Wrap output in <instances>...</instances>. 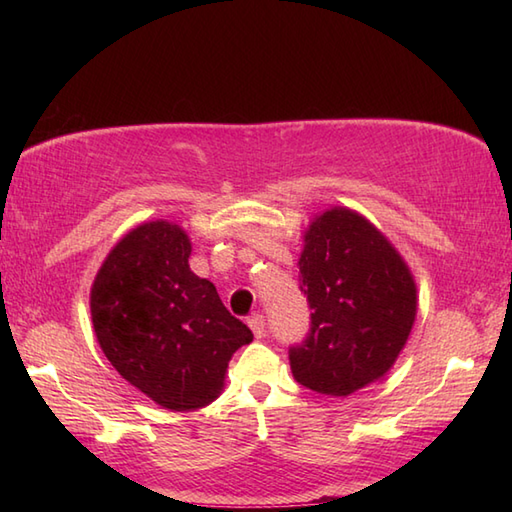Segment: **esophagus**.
I'll return each mask as SVG.
<instances>
[{
  "label": "esophagus",
  "instance_id": "34e87169",
  "mask_svg": "<svg viewBox=\"0 0 512 512\" xmlns=\"http://www.w3.org/2000/svg\"><path fill=\"white\" fill-rule=\"evenodd\" d=\"M248 325H250V330H253L255 339H264V336H266V319H264V314H253V317L248 319Z\"/></svg>",
  "mask_w": 512,
  "mask_h": 512
}]
</instances>
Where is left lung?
<instances>
[{"mask_svg":"<svg viewBox=\"0 0 512 512\" xmlns=\"http://www.w3.org/2000/svg\"><path fill=\"white\" fill-rule=\"evenodd\" d=\"M299 259L310 332L290 345L297 383L325 396H350L394 365L416 319V284L385 235L350 209L310 224Z\"/></svg>","mask_w":512,"mask_h":512,"instance_id":"8db88e82","label":"left lung"}]
</instances>
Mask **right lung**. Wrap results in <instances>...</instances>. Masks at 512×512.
<instances>
[{
  "instance_id": "obj_1",
  "label": "right lung",
  "mask_w": 512,
  "mask_h": 512,
  "mask_svg": "<svg viewBox=\"0 0 512 512\" xmlns=\"http://www.w3.org/2000/svg\"><path fill=\"white\" fill-rule=\"evenodd\" d=\"M189 255L191 242L178 224L138 226L107 255L90 297L107 361L173 411L209 405L237 347L253 341L211 281L191 273Z\"/></svg>"
}]
</instances>
